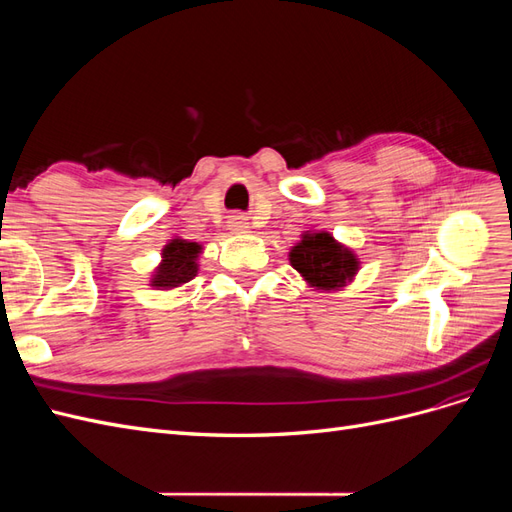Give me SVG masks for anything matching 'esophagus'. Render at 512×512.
I'll use <instances>...</instances> for the list:
<instances>
[{
	"mask_svg": "<svg viewBox=\"0 0 512 512\" xmlns=\"http://www.w3.org/2000/svg\"><path fill=\"white\" fill-rule=\"evenodd\" d=\"M228 226H230L232 232H245L247 228H250V226H247V218H245V215H241V213L230 215Z\"/></svg>",
	"mask_w": 512,
	"mask_h": 512,
	"instance_id": "34e87169",
	"label": "esophagus"
}]
</instances>
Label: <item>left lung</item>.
Returning a JSON list of instances; mask_svg holds the SVG:
<instances>
[{
    "label": "left lung",
    "mask_w": 512,
    "mask_h": 512,
    "mask_svg": "<svg viewBox=\"0 0 512 512\" xmlns=\"http://www.w3.org/2000/svg\"><path fill=\"white\" fill-rule=\"evenodd\" d=\"M290 265L305 282L318 290H337L346 286L359 271L356 258L346 245L337 243L329 232H307L301 243L290 250Z\"/></svg>",
    "instance_id": "left-lung-1"
}]
</instances>
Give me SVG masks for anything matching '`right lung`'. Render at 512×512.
<instances>
[{"mask_svg": "<svg viewBox=\"0 0 512 512\" xmlns=\"http://www.w3.org/2000/svg\"><path fill=\"white\" fill-rule=\"evenodd\" d=\"M200 252H203V247L194 241L170 239V243H166L162 250L160 267L151 277V286H156L158 290H168L194 280L198 273L196 260Z\"/></svg>", "mask_w": 512, "mask_h": 512, "instance_id": "add662e5", "label": "right lung"}]
</instances>
